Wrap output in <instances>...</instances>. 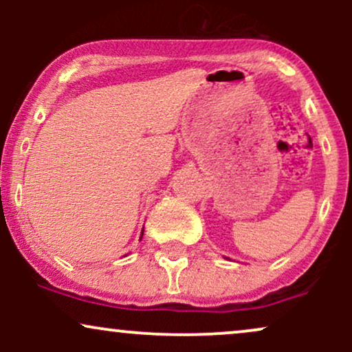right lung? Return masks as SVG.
<instances>
[{"instance_id":"right-lung-1","label":"right lung","mask_w":352,"mask_h":352,"mask_svg":"<svg viewBox=\"0 0 352 352\" xmlns=\"http://www.w3.org/2000/svg\"><path fill=\"white\" fill-rule=\"evenodd\" d=\"M142 235H144V230H142ZM142 235H140V238H142Z\"/></svg>"}]
</instances>
